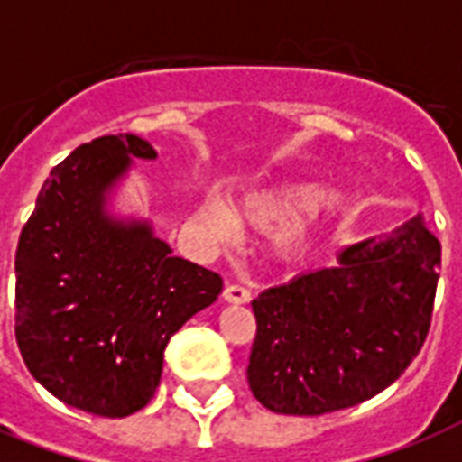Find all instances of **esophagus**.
Here are the masks:
<instances>
[{
	"label": "esophagus",
	"instance_id": "obj_1",
	"mask_svg": "<svg viewBox=\"0 0 462 462\" xmlns=\"http://www.w3.org/2000/svg\"><path fill=\"white\" fill-rule=\"evenodd\" d=\"M223 297L232 304H246L249 300H252V290L245 288V285H237V282H232V285L225 288Z\"/></svg>",
	"mask_w": 462,
	"mask_h": 462
}]
</instances>
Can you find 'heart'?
<instances>
[{
    "instance_id": "b5f03b06",
    "label": "heart",
    "mask_w": 462,
    "mask_h": 462,
    "mask_svg": "<svg viewBox=\"0 0 462 462\" xmlns=\"http://www.w3.org/2000/svg\"><path fill=\"white\" fill-rule=\"evenodd\" d=\"M337 206H340L337 194L328 191L316 199L314 187L300 181V184H281L268 191L246 196L245 201L239 203V217L261 230L281 227L275 235V249L285 259H292L307 246L316 216L336 210ZM201 220L210 232H216L217 237L223 239L235 237L237 232V225L230 213L216 203L203 206Z\"/></svg>"
}]
</instances>
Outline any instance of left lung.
I'll return each instance as SVG.
<instances>
[{
  "mask_svg": "<svg viewBox=\"0 0 462 462\" xmlns=\"http://www.w3.org/2000/svg\"><path fill=\"white\" fill-rule=\"evenodd\" d=\"M441 245L424 216L393 239H366L340 266L263 290L246 381L278 415L314 417L369 401L430 336Z\"/></svg>",
  "mask_w": 462,
  "mask_h": 462,
  "instance_id": "8db88e82",
  "label": "left lung"
}]
</instances>
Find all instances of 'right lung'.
Returning <instances> with one entry per match:
<instances>
[{
  "label": "right lung",
  "mask_w": 462,
  "mask_h": 462,
  "mask_svg": "<svg viewBox=\"0 0 462 462\" xmlns=\"http://www.w3.org/2000/svg\"><path fill=\"white\" fill-rule=\"evenodd\" d=\"M132 158L134 134L100 136L52 167L16 246L14 330L28 372L71 408L126 417L146 408L167 340L213 304L216 271L172 256L146 225L103 216V191Z\"/></svg>",
  "instance_id": "1"
}]
</instances>
